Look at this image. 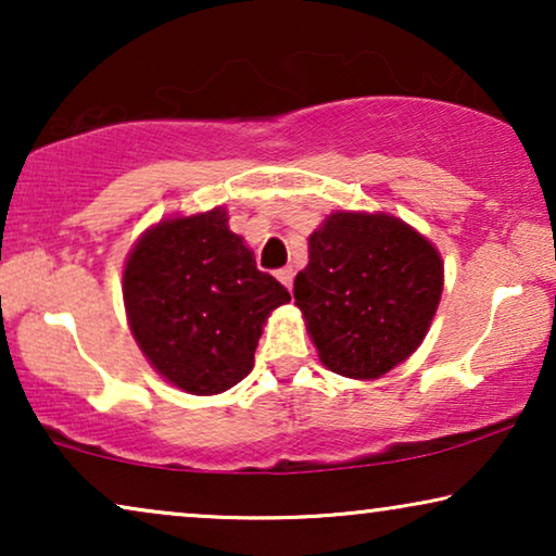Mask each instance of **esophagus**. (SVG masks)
Listing matches in <instances>:
<instances>
[{
    "label": "esophagus",
    "instance_id": "1",
    "mask_svg": "<svg viewBox=\"0 0 556 556\" xmlns=\"http://www.w3.org/2000/svg\"><path fill=\"white\" fill-rule=\"evenodd\" d=\"M276 276H278L280 283H283V286L288 288V291H291V286H293V276H295L293 268H280V270L276 273Z\"/></svg>",
    "mask_w": 556,
    "mask_h": 556
}]
</instances>
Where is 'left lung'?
<instances>
[{"label": "left lung", "instance_id": "obj_1", "mask_svg": "<svg viewBox=\"0 0 556 556\" xmlns=\"http://www.w3.org/2000/svg\"><path fill=\"white\" fill-rule=\"evenodd\" d=\"M443 293L438 250L390 215L333 212L295 276L318 356L331 371L377 379L420 346Z\"/></svg>", "mask_w": 556, "mask_h": 556}]
</instances>
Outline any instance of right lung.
Masks as SVG:
<instances>
[{
  "instance_id": "obj_1",
  "label": "right lung",
  "mask_w": 556,
  "mask_h": 556,
  "mask_svg": "<svg viewBox=\"0 0 556 556\" xmlns=\"http://www.w3.org/2000/svg\"><path fill=\"white\" fill-rule=\"evenodd\" d=\"M124 301L159 375L185 392L217 394L250 375L265 318L291 293L257 270L225 210H212L143 235L128 255Z\"/></svg>"
}]
</instances>
